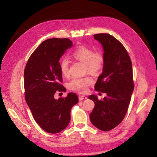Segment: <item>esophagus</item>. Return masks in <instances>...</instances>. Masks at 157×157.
Returning a JSON list of instances; mask_svg holds the SVG:
<instances>
[{
    "label": "esophagus",
    "instance_id": "esophagus-1",
    "mask_svg": "<svg viewBox=\"0 0 157 157\" xmlns=\"http://www.w3.org/2000/svg\"><path fill=\"white\" fill-rule=\"evenodd\" d=\"M86 98H87V97L86 96H85V95H80V96H79V101L85 100V99H86Z\"/></svg>",
    "mask_w": 157,
    "mask_h": 157
}]
</instances>
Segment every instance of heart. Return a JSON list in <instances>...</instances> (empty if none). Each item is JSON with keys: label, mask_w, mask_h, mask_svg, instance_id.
<instances>
[{"label": "heart", "mask_w": 157, "mask_h": 157, "mask_svg": "<svg viewBox=\"0 0 157 157\" xmlns=\"http://www.w3.org/2000/svg\"><path fill=\"white\" fill-rule=\"evenodd\" d=\"M72 56L78 60L85 63L86 71L91 74L99 72L104 64V56L100 51L94 52L92 48L80 46L72 53ZM60 71L63 76H68L69 74V63L67 59L63 58L60 63ZM92 83V80L88 77H74L69 83V88L81 93L87 91L88 87Z\"/></svg>", "instance_id": "1"}]
</instances>
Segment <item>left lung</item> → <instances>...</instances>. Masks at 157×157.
<instances>
[{
    "mask_svg": "<svg viewBox=\"0 0 157 157\" xmlns=\"http://www.w3.org/2000/svg\"><path fill=\"white\" fill-rule=\"evenodd\" d=\"M104 49L102 72L95 85L96 91L105 93L98 100L91 95L89 99L95 103L90 119L92 124L102 131H109L118 125L125 118L134 90L132 66L125 47L108 34L94 36Z\"/></svg>",
    "mask_w": 157,
    "mask_h": 157,
    "instance_id": "8db88e82",
    "label": "left lung"
}]
</instances>
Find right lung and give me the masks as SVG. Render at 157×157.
<instances>
[{
    "label": "right lung",
    "mask_w": 157,
    "mask_h": 157,
    "mask_svg": "<svg viewBox=\"0 0 157 157\" xmlns=\"http://www.w3.org/2000/svg\"><path fill=\"white\" fill-rule=\"evenodd\" d=\"M72 46V42L67 38L47 39L32 53L25 68L27 104L37 124L48 133H59L67 127L71 110L78 102V95L72 92L58 100L54 98L57 91H66L61 85L59 60Z\"/></svg>",
    "instance_id": "right-lung-1"
}]
</instances>
